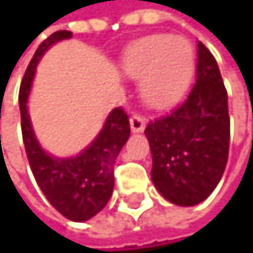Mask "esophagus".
Listing matches in <instances>:
<instances>
[{"mask_svg":"<svg viewBox=\"0 0 253 253\" xmlns=\"http://www.w3.org/2000/svg\"><path fill=\"white\" fill-rule=\"evenodd\" d=\"M146 119L141 117V116H133L129 119V126H131V131L133 133H141L144 131V128H146Z\"/></svg>","mask_w":253,"mask_h":253,"instance_id":"obj_1","label":"esophagus"}]
</instances>
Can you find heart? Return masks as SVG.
<instances>
[{"instance_id":"1","label":"heart","mask_w":253,"mask_h":253,"mask_svg":"<svg viewBox=\"0 0 253 253\" xmlns=\"http://www.w3.org/2000/svg\"><path fill=\"white\" fill-rule=\"evenodd\" d=\"M124 69L141 82V93L152 107L171 106L185 95L195 73V53L188 41L157 35L137 41L126 50Z\"/></svg>"}]
</instances>
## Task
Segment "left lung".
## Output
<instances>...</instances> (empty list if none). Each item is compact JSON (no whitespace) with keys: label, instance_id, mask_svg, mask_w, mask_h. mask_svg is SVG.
Listing matches in <instances>:
<instances>
[{"label":"left lung","instance_id":"1","mask_svg":"<svg viewBox=\"0 0 253 253\" xmlns=\"http://www.w3.org/2000/svg\"><path fill=\"white\" fill-rule=\"evenodd\" d=\"M196 82L169 116L150 122V177L176 206H196L220 182L230 149L228 96L215 58L198 42Z\"/></svg>","mask_w":253,"mask_h":253}]
</instances>
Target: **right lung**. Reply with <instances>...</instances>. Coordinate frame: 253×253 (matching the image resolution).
<instances>
[{
    "label": "right lung",
    "instance_id": "obj_1",
    "mask_svg": "<svg viewBox=\"0 0 253 253\" xmlns=\"http://www.w3.org/2000/svg\"><path fill=\"white\" fill-rule=\"evenodd\" d=\"M71 38V31H57L41 42L25 71L18 106L25 150L39 188L61 215L73 222H85L95 217L112 196L114 163L129 137V124L124 109L116 107L107 114L93 141L77 155L57 157L41 146L28 112L36 68L53 44Z\"/></svg>",
    "mask_w": 253,
    "mask_h": 253
}]
</instances>
